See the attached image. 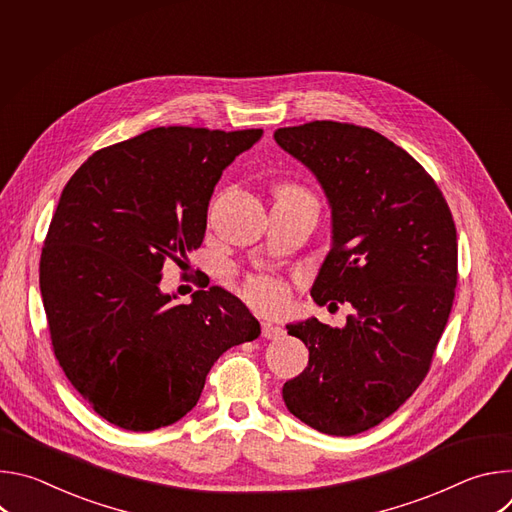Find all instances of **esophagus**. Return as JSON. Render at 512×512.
I'll use <instances>...</instances> for the list:
<instances>
[{"instance_id": "esophagus-1", "label": "esophagus", "mask_w": 512, "mask_h": 512, "mask_svg": "<svg viewBox=\"0 0 512 512\" xmlns=\"http://www.w3.org/2000/svg\"><path fill=\"white\" fill-rule=\"evenodd\" d=\"M261 334H263L267 340H275V338H279V336L283 334V328L277 326V324H273V322H263V324H261Z\"/></svg>"}]
</instances>
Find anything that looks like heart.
Masks as SVG:
<instances>
[{
    "label": "heart",
    "mask_w": 512,
    "mask_h": 512,
    "mask_svg": "<svg viewBox=\"0 0 512 512\" xmlns=\"http://www.w3.org/2000/svg\"><path fill=\"white\" fill-rule=\"evenodd\" d=\"M279 196L289 198V200L316 204L314 198L300 186H283L279 190ZM243 296L253 308L263 310V312H275V310L283 308L285 298H287L283 285L275 277H269V275L247 277V281L243 283Z\"/></svg>",
    "instance_id": "obj_1"
}]
</instances>
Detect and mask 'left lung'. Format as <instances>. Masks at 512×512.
I'll return each mask as SVG.
<instances>
[{
    "mask_svg": "<svg viewBox=\"0 0 512 512\" xmlns=\"http://www.w3.org/2000/svg\"><path fill=\"white\" fill-rule=\"evenodd\" d=\"M273 137L316 176L332 214L310 294L354 308L342 328L314 316L285 326L310 360L283 401L322 433L354 435L393 415L429 371L458 281L454 218L421 164L369 127L312 121Z\"/></svg>",
    "mask_w": 512,
    "mask_h": 512,
    "instance_id": "1",
    "label": "left lung"
}]
</instances>
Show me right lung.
<instances>
[{
    "label": "right lung",
    "instance_id": "right-lung-1",
    "mask_svg": "<svg viewBox=\"0 0 512 512\" xmlns=\"http://www.w3.org/2000/svg\"><path fill=\"white\" fill-rule=\"evenodd\" d=\"M263 129L156 127L95 152L64 186L40 259L54 354L113 425L152 431L200 399L216 358L261 334L231 291L178 304L164 261L200 247L216 182Z\"/></svg>",
    "mask_w": 512,
    "mask_h": 512
}]
</instances>
